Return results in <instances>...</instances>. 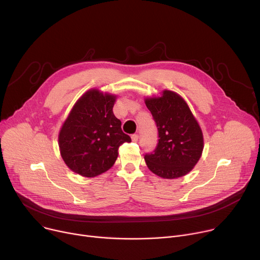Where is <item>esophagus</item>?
I'll return each instance as SVG.
<instances>
[{"label": "esophagus", "instance_id": "obj_1", "mask_svg": "<svg viewBox=\"0 0 260 260\" xmlns=\"http://www.w3.org/2000/svg\"><path fill=\"white\" fill-rule=\"evenodd\" d=\"M132 140H133V142H138V140H139V136H138L137 134H134V135H132Z\"/></svg>", "mask_w": 260, "mask_h": 260}]
</instances>
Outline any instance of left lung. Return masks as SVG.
Here are the masks:
<instances>
[{
  "label": "left lung",
  "mask_w": 260,
  "mask_h": 260,
  "mask_svg": "<svg viewBox=\"0 0 260 260\" xmlns=\"http://www.w3.org/2000/svg\"><path fill=\"white\" fill-rule=\"evenodd\" d=\"M158 129V143L146 153V166L154 174L175 179L192 171L201 157L203 136L198 122L178 93L165 90L162 97L145 99Z\"/></svg>",
  "instance_id": "obj_1"
}]
</instances>
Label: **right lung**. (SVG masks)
Segmentation results:
<instances>
[{"instance_id": "1", "label": "right lung", "mask_w": 260, "mask_h": 260, "mask_svg": "<svg viewBox=\"0 0 260 260\" xmlns=\"http://www.w3.org/2000/svg\"><path fill=\"white\" fill-rule=\"evenodd\" d=\"M116 97L98 89L85 92L75 104L59 134L61 156L66 166L84 177L111 169L118 148L131 142L113 113Z\"/></svg>"}]
</instances>
